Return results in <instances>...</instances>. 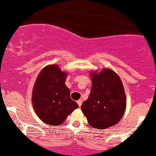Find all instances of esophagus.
<instances>
[{
  "label": "esophagus",
  "mask_w": 156,
  "mask_h": 156,
  "mask_svg": "<svg viewBox=\"0 0 156 156\" xmlns=\"http://www.w3.org/2000/svg\"><path fill=\"white\" fill-rule=\"evenodd\" d=\"M77 103H78V106H81V104H82V100H81V99H79V100L77 101Z\"/></svg>",
  "instance_id": "1"
}]
</instances>
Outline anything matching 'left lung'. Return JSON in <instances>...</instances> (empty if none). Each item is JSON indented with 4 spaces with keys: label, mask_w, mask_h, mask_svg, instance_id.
<instances>
[{
    "label": "left lung",
    "mask_w": 156,
    "mask_h": 156,
    "mask_svg": "<svg viewBox=\"0 0 156 156\" xmlns=\"http://www.w3.org/2000/svg\"><path fill=\"white\" fill-rule=\"evenodd\" d=\"M90 76V95L81 105V111L89 125L106 129L118 123L125 113L124 88L119 75L109 68H103L100 72L92 71Z\"/></svg>",
    "instance_id": "8db88e82"
}]
</instances>
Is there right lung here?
Listing matches in <instances>:
<instances>
[{
  "label": "right lung",
  "instance_id": "add662e5",
  "mask_svg": "<svg viewBox=\"0 0 156 156\" xmlns=\"http://www.w3.org/2000/svg\"><path fill=\"white\" fill-rule=\"evenodd\" d=\"M67 75L58 65L50 64L43 68L36 78L32 102L36 115L47 125H60L78 108L65 85Z\"/></svg>",
  "mask_w": 156,
  "mask_h": 156
}]
</instances>
